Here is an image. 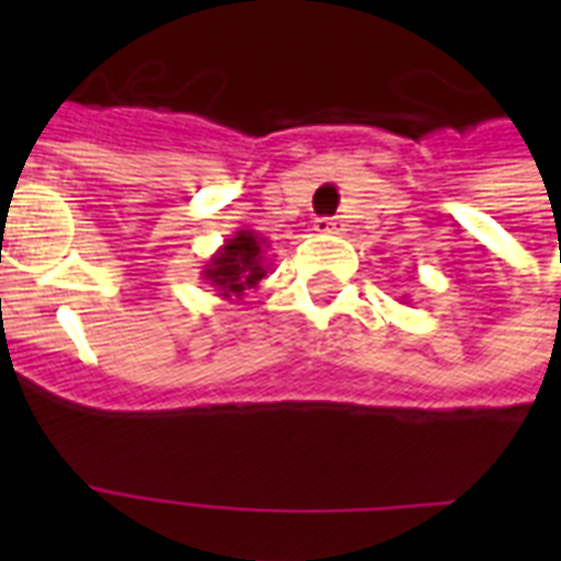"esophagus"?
Wrapping results in <instances>:
<instances>
[{
  "mask_svg": "<svg viewBox=\"0 0 561 561\" xmlns=\"http://www.w3.org/2000/svg\"><path fill=\"white\" fill-rule=\"evenodd\" d=\"M314 229L320 232V236H337V232H341V224L332 218H317Z\"/></svg>",
  "mask_w": 561,
  "mask_h": 561,
  "instance_id": "esophagus-1",
  "label": "esophagus"
}]
</instances>
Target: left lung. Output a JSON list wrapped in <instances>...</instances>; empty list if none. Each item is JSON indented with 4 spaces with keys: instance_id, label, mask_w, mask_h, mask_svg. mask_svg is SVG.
I'll return each mask as SVG.
<instances>
[{
    "instance_id": "left-lung-1",
    "label": "left lung",
    "mask_w": 561,
    "mask_h": 561,
    "mask_svg": "<svg viewBox=\"0 0 561 561\" xmlns=\"http://www.w3.org/2000/svg\"><path fill=\"white\" fill-rule=\"evenodd\" d=\"M404 299H408V297H401V302H404Z\"/></svg>"
}]
</instances>
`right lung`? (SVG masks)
<instances>
[{
	"label": "right lung",
	"mask_w": 561,
	"mask_h": 561,
	"mask_svg": "<svg viewBox=\"0 0 561 561\" xmlns=\"http://www.w3.org/2000/svg\"><path fill=\"white\" fill-rule=\"evenodd\" d=\"M267 238H262L253 229H238L236 236L227 238L215 250L209 262L203 264L201 279L215 288V297L241 299L250 288H255L271 271L267 264Z\"/></svg>",
	"instance_id": "add662e5"
}]
</instances>
